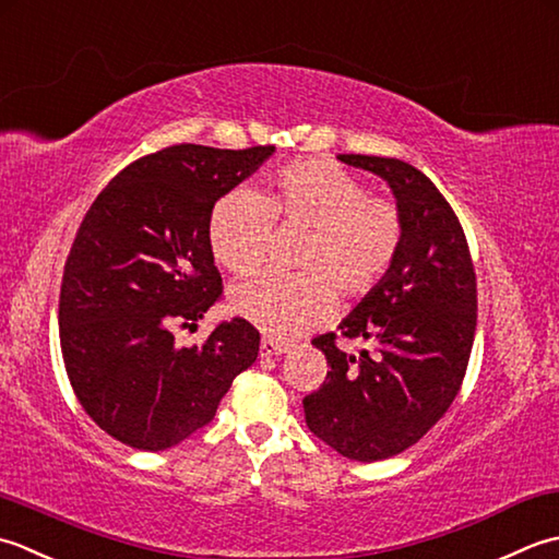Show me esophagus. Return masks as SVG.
Wrapping results in <instances>:
<instances>
[{"instance_id": "34e87169", "label": "esophagus", "mask_w": 559, "mask_h": 559, "mask_svg": "<svg viewBox=\"0 0 559 559\" xmlns=\"http://www.w3.org/2000/svg\"><path fill=\"white\" fill-rule=\"evenodd\" d=\"M292 345L289 343H280V340H272V337H263L260 340V355L263 357H272V355H284V352H289Z\"/></svg>"}]
</instances>
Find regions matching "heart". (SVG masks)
<instances>
[{
	"mask_svg": "<svg viewBox=\"0 0 559 559\" xmlns=\"http://www.w3.org/2000/svg\"><path fill=\"white\" fill-rule=\"evenodd\" d=\"M306 229L296 270L263 275L231 292V309L277 337H296L347 301L369 296L395 265L403 246V214L391 198L369 195L357 176L333 162H296L277 170L263 195L234 188L210 214L216 263L250 277L265 263L272 224Z\"/></svg>",
	"mask_w": 559,
	"mask_h": 559,
	"instance_id": "b5f03b06",
	"label": "heart"
}]
</instances>
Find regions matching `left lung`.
Segmentation results:
<instances>
[{"instance_id": "8db88e82", "label": "left lung", "mask_w": 559, "mask_h": 559, "mask_svg": "<svg viewBox=\"0 0 559 559\" xmlns=\"http://www.w3.org/2000/svg\"><path fill=\"white\" fill-rule=\"evenodd\" d=\"M381 176L403 214V246L389 275L340 323L313 337L328 359L321 389L304 397L306 425L345 459L371 463L403 453L451 407L468 369L477 282L459 216L437 186L401 158L340 154Z\"/></svg>"}]
</instances>
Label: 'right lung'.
I'll list each match as a JSON object with an SVG mask.
<instances>
[{
    "label": "right lung",
    "mask_w": 559,
    "mask_h": 559,
    "mask_svg": "<svg viewBox=\"0 0 559 559\" xmlns=\"http://www.w3.org/2000/svg\"><path fill=\"white\" fill-rule=\"evenodd\" d=\"M272 152L166 146L122 168L88 207L64 263L60 347L79 403L112 439L176 447L212 423L255 361L260 333L246 318L180 349L174 328L195 325L219 301L212 207Z\"/></svg>",
    "instance_id": "add662e5"
}]
</instances>
